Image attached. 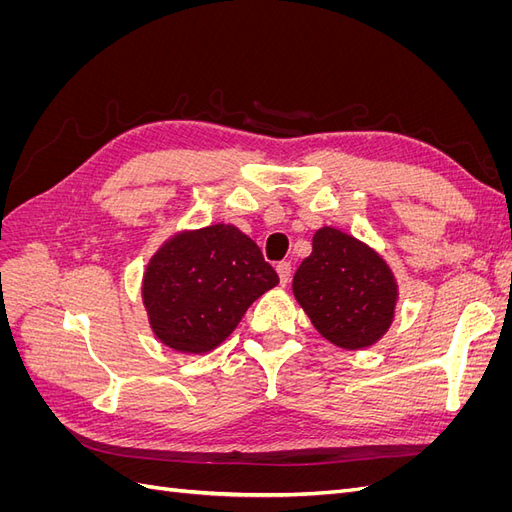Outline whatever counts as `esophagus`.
<instances>
[{
    "label": "esophagus",
    "instance_id": "esophagus-1",
    "mask_svg": "<svg viewBox=\"0 0 512 512\" xmlns=\"http://www.w3.org/2000/svg\"><path fill=\"white\" fill-rule=\"evenodd\" d=\"M290 273H292L290 262H280V265H277V275H280V284L282 286H286L290 282Z\"/></svg>",
    "mask_w": 512,
    "mask_h": 512
}]
</instances>
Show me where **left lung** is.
<instances>
[{
  "instance_id": "1",
  "label": "left lung",
  "mask_w": 512,
  "mask_h": 512,
  "mask_svg": "<svg viewBox=\"0 0 512 512\" xmlns=\"http://www.w3.org/2000/svg\"><path fill=\"white\" fill-rule=\"evenodd\" d=\"M292 292L318 333L346 350L374 346L395 316L397 282L389 265L369 245L331 226L316 230Z\"/></svg>"
}]
</instances>
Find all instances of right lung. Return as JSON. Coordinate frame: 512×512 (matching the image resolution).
Here are the masks:
<instances>
[{
  "instance_id": "right-lung-1",
  "label": "right lung",
  "mask_w": 512,
  "mask_h": 512,
  "mask_svg": "<svg viewBox=\"0 0 512 512\" xmlns=\"http://www.w3.org/2000/svg\"><path fill=\"white\" fill-rule=\"evenodd\" d=\"M280 284L260 247L232 224L183 230L151 256L143 303L160 342L185 354L218 348L260 294Z\"/></svg>"
}]
</instances>
